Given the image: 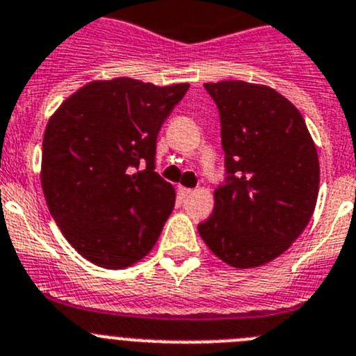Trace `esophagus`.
Listing matches in <instances>:
<instances>
[{
	"mask_svg": "<svg viewBox=\"0 0 356 356\" xmlns=\"http://www.w3.org/2000/svg\"><path fill=\"white\" fill-rule=\"evenodd\" d=\"M177 193H179V197H181V199H186V197H190L191 193H193V190H191V188L179 186L177 188Z\"/></svg>",
	"mask_w": 356,
	"mask_h": 356,
	"instance_id": "34e87169",
	"label": "esophagus"
}]
</instances>
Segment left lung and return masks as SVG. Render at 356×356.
Wrapping results in <instances>:
<instances>
[{"label": "left lung", "mask_w": 356, "mask_h": 356, "mask_svg": "<svg viewBox=\"0 0 356 356\" xmlns=\"http://www.w3.org/2000/svg\"><path fill=\"white\" fill-rule=\"evenodd\" d=\"M220 114L225 179L199 224L231 267L268 264L305 231L319 193V157L307 123L285 97L242 80L204 84Z\"/></svg>", "instance_id": "obj_1"}]
</instances>
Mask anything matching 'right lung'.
<instances>
[{"label":"right lung","instance_id":"obj_1","mask_svg":"<svg viewBox=\"0 0 356 356\" xmlns=\"http://www.w3.org/2000/svg\"><path fill=\"white\" fill-rule=\"evenodd\" d=\"M188 88L91 82L46 125V204L67 242L98 267H129L156 245L175 204L172 184L154 172L157 134Z\"/></svg>","mask_w":356,"mask_h":356}]
</instances>
